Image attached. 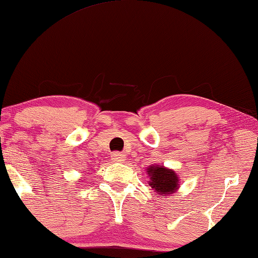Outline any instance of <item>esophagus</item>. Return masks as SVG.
I'll list each match as a JSON object with an SVG mask.
<instances>
[{
  "label": "esophagus",
  "instance_id": "obj_1",
  "mask_svg": "<svg viewBox=\"0 0 258 258\" xmlns=\"http://www.w3.org/2000/svg\"><path fill=\"white\" fill-rule=\"evenodd\" d=\"M111 160H112L113 162H125L126 155L122 153H114L112 154V156H111Z\"/></svg>",
  "mask_w": 258,
  "mask_h": 258
}]
</instances>
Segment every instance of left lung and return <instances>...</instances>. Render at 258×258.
I'll list each match as a JSON object with an SVG mask.
<instances>
[{
    "mask_svg": "<svg viewBox=\"0 0 258 258\" xmlns=\"http://www.w3.org/2000/svg\"><path fill=\"white\" fill-rule=\"evenodd\" d=\"M147 174L151 179L149 185L157 195H170L177 190L179 185L177 174L163 166H151L147 168Z\"/></svg>",
    "mask_w": 258,
    "mask_h": 258,
    "instance_id": "left-lung-1",
    "label": "left lung"
}]
</instances>
